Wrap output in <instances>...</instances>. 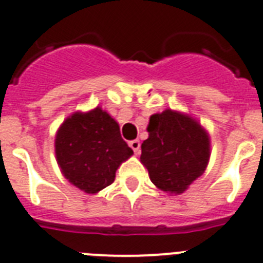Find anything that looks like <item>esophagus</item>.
Segmentation results:
<instances>
[{
    "instance_id": "34e87169",
    "label": "esophagus",
    "mask_w": 263,
    "mask_h": 263,
    "mask_svg": "<svg viewBox=\"0 0 263 263\" xmlns=\"http://www.w3.org/2000/svg\"><path fill=\"white\" fill-rule=\"evenodd\" d=\"M128 144H129V147L134 149L135 154H139V152H140V142H139V140H131Z\"/></svg>"
}]
</instances>
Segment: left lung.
Listing matches in <instances>:
<instances>
[{
    "label": "left lung",
    "mask_w": 263,
    "mask_h": 263,
    "mask_svg": "<svg viewBox=\"0 0 263 263\" xmlns=\"http://www.w3.org/2000/svg\"><path fill=\"white\" fill-rule=\"evenodd\" d=\"M149 136L142 144V160L149 179L170 194H182L207 167L210 140L195 120L165 109L152 115Z\"/></svg>",
    "instance_id": "8db88e82"
}]
</instances>
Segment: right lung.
<instances>
[{"label":"right lung","mask_w":263,"mask_h":263,"mask_svg":"<svg viewBox=\"0 0 263 263\" xmlns=\"http://www.w3.org/2000/svg\"><path fill=\"white\" fill-rule=\"evenodd\" d=\"M132 154L118 123L101 108L73 114L57 131L56 158L61 171L87 194L112 184L118 167Z\"/></svg>","instance_id":"right-lung-1"}]
</instances>
